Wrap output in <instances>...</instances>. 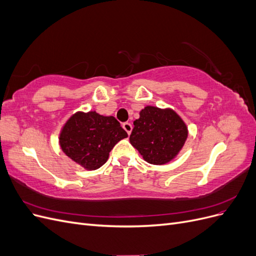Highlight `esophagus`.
I'll use <instances>...</instances> for the list:
<instances>
[{"mask_svg":"<svg viewBox=\"0 0 256 256\" xmlns=\"http://www.w3.org/2000/svg\"><path fill=\"white\" fill-rule=\"evenodd\" d=\"M122 128L125 129V131L128 134V136L131 134V131H132V125H131L130 122H124L122 124Z\"/></svg>","mask_w":256,"mask_h":256,"instance_id":"esophagus-1","label":"esophagus"}]
</instances>
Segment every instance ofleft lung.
<instances>
[{
  "mask_svg": "<svg viewBox=\"0 0 256 256\" xmlns=\"http://www.w3.org/2000/svg\"><path fill=\"white\" fill-rule=\"evenodd\" d=\"M130 143L150 164L174 160L188 138V127L173 109L146 106L134 122Z\"/></svg>",
  "mask_w": 256,
  "mask_h": 256,
  "instance_id": "left-lung-1",
  "label": "left lung"
}]
</instances>
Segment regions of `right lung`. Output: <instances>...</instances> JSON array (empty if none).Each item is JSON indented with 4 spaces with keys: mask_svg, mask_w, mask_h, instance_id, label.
Returning a JSON list of instances; mask_svg holds the SVG:
<instances>
[{
    "mask_svg": "<svg viewBox=\"0 0 256 256\" xmlns=\"http://www.w3.org/2000/svg\"><path fill=\"white\" fill-rule=\"evenodd\" d=\"M127 136L114 116L78 111L62 127L58 143L67 157L88 171H94L106 164L111 150Z\"/></svg>",
    "mask_w": 256,
    "mask_h": 256,
    "instance_id": "right-lung-1",
    "label": "right lung"
}]
</instances>
